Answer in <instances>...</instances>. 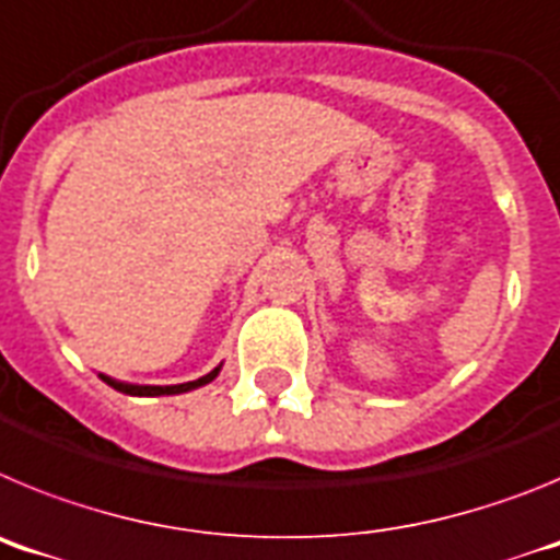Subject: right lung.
<instances>
[{
	"label": "right lung",
	"mask_w": 560,
	"mask_h": 560,
	"mask_svg": "<svg viewBox=\"0 0 560 560\" xmlns=\"http://www.w3.org/2000/svg\"><path fill=\"white\" fill-rule=\"evenodd\" d=\"M219 370L221 368H215L212 373L201 375V378L187 381V384H173V387H137V384H122V381H114V378H108V375H101V378L106 381L108 387H114L117 393H126V395H179V393H190V389L210 384V381L219 375Z\"/></svg>",
	"instance_id": "1"
}]
</instances>
